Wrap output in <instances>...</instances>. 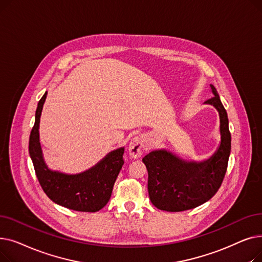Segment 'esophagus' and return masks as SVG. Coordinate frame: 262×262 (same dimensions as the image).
<instances>
[{
  "mask_svg": "<svg viewBox=\"0 0 262 262\" xmlns=\"http://www.w3.org/2000/svg\"><path fill=\"white\" fill-rule=\"evenodd\" d=\"M144 138L142 136H137L133 138L128 144V152L133 158H139L144 150Z\"/></svg>",
  "mask_w": 262,
  "mask_h": 262,
  "instance_id": "34e87169",
  "label": "esophagus"
}]
</instances>
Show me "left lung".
<instances>
[{
    "mask_svg": "<svg viewBox=\"0 0 262 262\" xmlns=\"http://www.w3.org/2000/svg\"><path fill=\"white\" fill-rule=\"evenodd\" d=\"M210 87L214 96L205 104L217 110L221 135L214 154L203 161H188L162 148L152 150L142 159L148 173L149 200L160 210L177 212L195 208L209 201L224 180L231 136L226 110L214 86Z\"/></svg>",
    "mask_w": 262,
    "mask_h": 262,
    "instance_id": "1",
    "label": "left lung"
}]
</instances>
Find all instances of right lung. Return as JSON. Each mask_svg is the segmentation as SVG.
<instances>
[{
    "instance_id": "1",
    "label": "right lung",
    "mask_w": 262,
    "mask_h": 262,
    "mask_svg": "<svg viewBox=\"0 0 262 262\" xmlns=\"http://www.w3.org/2000/svg\"><path fill=\"white\" fill-rule=\"evenodd\" d=\"M47 94L48 92L38 103L29 144L39 184L50 200L66 208L84 212L99 211L112 196L115 182L124 163V147L108 153L95 166L81 173L67 174L51 170L43 159L39 142V123Z\"/></svg>"
}]
</instances>
